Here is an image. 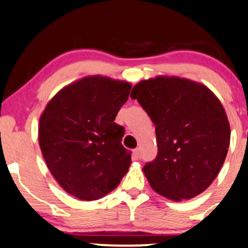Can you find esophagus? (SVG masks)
I'll return each instance as SVG.
<instances>
[{
	"label": "esophagus",
	"mask_w": 248,
	"mask_h": 248,
	"mask_svg": "<svg viewBox=\"0 0 248 248\" xmlns=\"http://www.w3.org/2000/svg\"><path fill=\"white\" fill-rule=\"evenodd\" d=\"M141 157L140 155V149L139 148H135L134 151H133V159L134 160H139Z\"/></svg>",
	"instance_id": "1"
}]
</instances>
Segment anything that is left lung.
<instances>
[{
	"label": "left lung",
	"mask_w": 248,
	"mask_h": 248,
	"mask_svg": "<svg viewBox=\"0 0 248 248\" xmlns=\"http://www.w3.org/2000/svg\"><path fill=\"white\" fill-rule=\"evenodd\" d=\"M130 97L155 124L157 155L143 167L152 188L174 201L202 193L230 147V124L219 99L203 84L176 76L141 81Z\"/></svg>",
	"instance_id": "left-lung-1"
}]
</instances>
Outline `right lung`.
<instances>
[{
	"mask_svg": "<svg viewBox=\"0 0 248 248\" xmlns=\"http://www.w3.org/2000/svg\"><path fill=\"white\" fill-rule=\"evenodd\" d=\"M132 84L87 76L62 88L43 110L39 143L49 170L67 193L97 200L115 189L132 164L116 114Z\"/></svg>",
	"mask_w": 248,
	"mask_h": 248,
	"instance_id": "1",
	"label": "right lung"
}]
</instances>
